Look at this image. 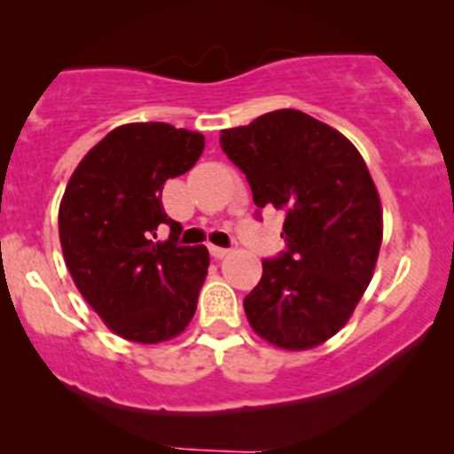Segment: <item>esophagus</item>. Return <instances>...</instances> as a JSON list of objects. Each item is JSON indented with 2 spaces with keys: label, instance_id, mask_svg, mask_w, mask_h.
Here are the masks:
<instances>
[{
  "label": "esophagus",
  "instance_id": "obj_1",
  "mask_svg": "<svg viewBox=\"0 0 454 454\" xmlns=\"http://www.w3.org/2000/svg\"><path fill=\"white\" fill-rule=\"evenodd\" d=\"M208 252H211V256H214V259H223V256L230 254V250H227V247H218V246H208Z\"/></svg>",
  "mask_w": 454,
  "mask_h": 454
}]
</instances>
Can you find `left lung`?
<instances>
[{
  "label": "left lung",
  "mask_w": 454,
  "mask_h": 454,
  "mask_svg": "<svg viewBox=\"0 0 454 454\" xmlns=\"http://www.w3.org/2000/svg\"><path fill=\"white\" fill-rule=\"evenodd\" d=\"M220 147L246 175L256 218L270 207L286 215V247L263 259L243 300L252 330L284 350L320 346L352 316L382 246V207L362 154L295 108L224 129Z\"/></svg>",
  "instance_id": "obj_1"
}]
</instances>
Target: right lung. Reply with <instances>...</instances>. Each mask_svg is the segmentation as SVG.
I'll return each mask as SVG.
<instances>
[{
	"label": "right lung",
	"mask_w": 454,
	"mask_h": 454,
	"mask_svg": "<svg viewBox=\"0 0 454 454\" xmlns=\"http://www.w3.org/2000/svg\"><path fill=\"white\" fill-rule=\"evenodd\" d=\"M204 136L166 122H134L104 136L70 177L59 234L72 279L118 336L161 343L182 334L208 268L204 246H179L163 184L198 163ZM171 230L166 241L155 236Z\"/></svg>",
	"instance_id": "1"
}]
</instances>
